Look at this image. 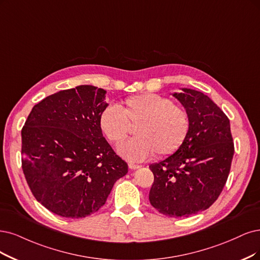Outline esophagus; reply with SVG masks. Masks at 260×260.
<instances>
[{
  "mask_svg": "<svg viewBox=\"0 0 260 260\" xmlns=\"http://www.w3.org/2000/svg\"><path fill=\"white\" fill-rule=\"evenodd\" d=\"M128 167H129L131 169H138V168H140L141 166H140V165H137V164H133V162H128Z\"/></svg>",
  "mask_w": 260,
  "mask_h": 260,
  "instance_id": "1",
  "label": "esophagus"
}]
</instances>
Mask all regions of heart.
Returning a JSON list of instances; mask_svg holds the SVG:
<instances>
[{"mask_svg":"<svg viewBox=\"0 0 260 260\" xmlns=\"http://www.w3.org/2000/svg\"><path fill=\"white\" fill-rule=\"evenodd\" d=\"M135 126V138L121 142L118 152L128 160L167 157L183 145L190 127L188 111L166 96L143 93L125 99L120 109L108 105L100 114V126L110 142L118 143Z\"/></svg>","mask_w":260,"mask_h":260,"instance_id":"b5f03b06","label":"heart"}]
</instances>
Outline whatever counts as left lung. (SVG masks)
<instances>
[{"label": "left lung", "mask_w": 260, "mask_h": 260, "mask_svg": "<svg viewBox=\"0 0 260 260\" xmlns=\"http://www.w3.org/2000/svg\"><path fill=\"white\" fill-rule=\"evenodd\" d=\"M174 96L188 111L190 127L181 148L150 165V204L161 214L186 217L214 204L226 184L235 147L227 115L204 93L182 89Z\"/></svg>", "instance_id": "obj_1"}]
</instances>
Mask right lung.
I'll list each match as a JSON object with an SVG mask.
<instances>
[{
	"instance_id": "right-lung-1",
	"label": "right lung",
	"mask_w": 260,
	"mask_h": 260,
	"mask_svg": "<svg viewBox=\"0 0 260 260\" xmlns=\"http://www.w3.org/2000/svg\"><path fill=\"white\" fill-rule=\"evenodd\" d=\"M103 89L79 85L36 104L21 131L22 170L32 194L52 213L81 218L99 211L126 161L103 136Z\"/></svg>"
}]
</instances>
